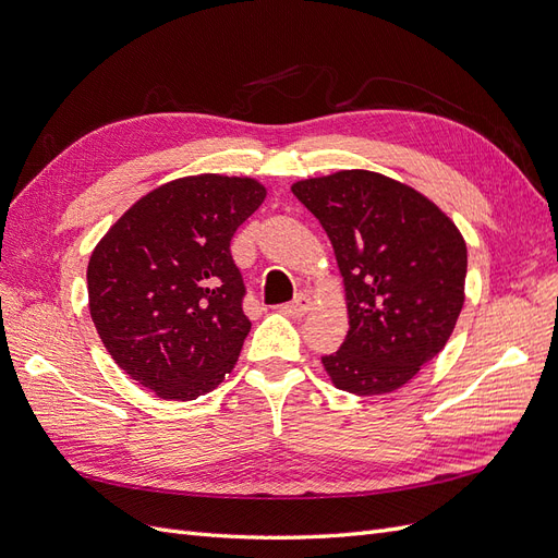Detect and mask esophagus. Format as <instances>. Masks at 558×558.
Here are the masks:
<instances>
[{
	"mask_svg": "<svg viewBox=\"0 0 558 558\" xmlns=\"http://www.w3.org/2000/svg\"><path fill=\"white\" fill-rule=\"evenodd\" d=\"M312 307V300L307 293H298V298L293 302H289V305H283L281 310L289 314V316H305Z\"/></svg>",
	"mask_w": 558,
	"mask_h": 558,
	"instance_id": "34e87169",
	"label": "esophagus"
}]
</instances>
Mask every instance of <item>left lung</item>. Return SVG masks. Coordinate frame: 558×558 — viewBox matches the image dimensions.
Segmentation results:
<instances>
[{
  "label": "left lung",
  "instance_id": "obj_1",
  "mask_svg": "<svg viewBox=\"0 0 558 558\" xmlns=\"http://www.w3.org/2000/svg\"><path fill=\"white\" fill-rule=\"evenodd\" d=\"M291 191L324 226L344 277L349 332L320 359L328 377L356 396L396 391L445 349L463 310L459 228L410 185L367 170Z\"/></svg>",
  "mask_w": 558,
  "mask_h": 558
}]
</instances>
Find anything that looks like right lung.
I'll list each match as a JSON object with an SVG mask.
<instances>
[{"label": "right lung", "instance_id": "1", "mask_svg": "<svg viewBox=\"0 0 558 558\" xmlns=\"http://www.w3.org/2000/svg\"><path fill=\"white\" fill-rule=\"evenodd\" d=\"M265 199L253 179L160 185L118 218L88 263L90 316L125 375L162 400H195L238 363L251 320L230 240Z\"/></svg>", "mask_w": 558, "mask_h": 558}]
</instances>
